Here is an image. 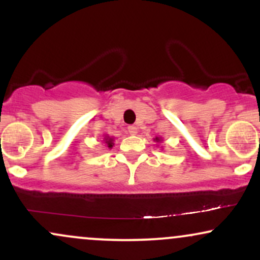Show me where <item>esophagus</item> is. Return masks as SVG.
Instances as JSON below:
<instances>
[{
    "label": "esophagus",
    "instance_id": "1",
    "mask_svg": "<svg viewBox=\"0 0 260 260\" xmlns=\"http://www.w3.org/2000/svg\"><path fill=\"white\" fill-rule=\"evenodd\" d=\"M137 132H138V127H136V126L128 127V133L129 134H137Z\"/></svg>",
    "mask_w": 260,
    "mask_h": 260
}]
</instances>
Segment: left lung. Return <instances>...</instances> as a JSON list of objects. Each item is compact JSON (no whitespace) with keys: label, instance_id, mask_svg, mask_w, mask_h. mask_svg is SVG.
Listing matches in <instances>:
<instances>
[{"label":"left lung","instance_id":"obj_1","mask_svg":"<svg viewBox=\"0 0 260 260\" xmlns=\"http://www.w3.org/2000/svg\"><path fill=\"white\" fill-rule=\"evenodd\" d=\"M154 142H156V143L162 142V138H161V137H155V138H154Z\"/></svg>","mask_w":260,"mask_h":260}]
</instances>
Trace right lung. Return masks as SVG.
<instances>
[{
  "label": "right lung",
  "instance_id": "right-lung-1",
  "mask_svg": "<svg viewBox=\"0 0 260 260\" xmlns=\"http://www.w3.org/2000/svg\"><path fill=\"white\" fill-rule=\"evenodd\" d=\"M104 143L106 144V147L109 149H111L113 147V137H110L109 134H104Z\"/></svg>",
  "mask_w": 260,
  "mask_h": 260
}]
</instances>
